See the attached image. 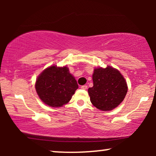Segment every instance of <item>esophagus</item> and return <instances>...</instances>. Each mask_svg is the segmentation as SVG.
I'll use <instances>...</instances> for the list:
<instances>
[{
    "instance_id": "34e87169",
    "label": "esophagus",
    "mask_w": 156,
    "mask_h": 156,
    "mask_svg": "<svg viewBox=\"0 0 156 156\" xmlns=\"http://www.w3.org/2000/svg\"><path fill=\"white\" fill-rule=\"evenodd\" d=\"M81 89H84V90H86L87 89V85H83V86L81 87Z\"/></svg>"
}]
</instances>
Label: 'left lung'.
Instances as JSON below:
<instances>
[{
  "label": "left lung",
  "instance_id": "left-lung-1",
  "mask_svg": "<svg viewBox=\"0 0 156 156\" xmlns=\"http://www.w3.org/2000/svg\"><path fill=\"white\" fill-rule=\"evenodd\" d=\"M92 80L94 86L89 88L88 93L91 104L98 109L113 110L124 99L128 87L119 70L108 66L96 68Z\"/></svg>",
  "mask_w": 156,
  "mask_h": 156
}]
</instances>
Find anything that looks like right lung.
<instances>
[{
    "instance_id": "1",
    "label": "right lung",
    "mask_w": 156,
    "mask_h": 156,
    "mask_svg": "<svg viewBox=\"0 0 156 156\" xmlns=\"http://www.w3.org/2000/svg\"><path fill=\"white\" fill-rule=\"evenodd\" d=\"M77 89L75 78L66 66L48 67L40 74L35 83L40 99L52 107H59L67 104Z\"/></svg>"
}]
</instances>
